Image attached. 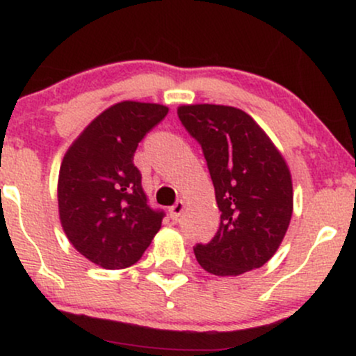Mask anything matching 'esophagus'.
<instances>
[{
  "mask_svg": "<svg viewBox=\"0 0 356 356\" xmlns=\"http://www.w3.org/2000/svg\"><path fill=\"white\" fill-rule=\"evenodd\" d=\"M184 209H186V202H184V201L175 202L174 206L170 207V216H172V219L177 220L179 218H181V214L184 212Z\"/></svg>",
  "mask_w": 356,
  "mask_h": 356,
  "instance_id": "obj_1",
  "label": "esophagus"
}]
</instances>
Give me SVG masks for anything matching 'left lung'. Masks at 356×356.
Instances as JSON below:
<instances>
[{"instance_id":"left-lung-1","label":"left lung","mask_w":356,"mask_h":356,"mask_svg":"<svg viewBox=\"0 0 356 356\" xmlns=\"http://www.w3.org/2000/svg\"><path fill=\"white\" fill-rule=\"evenodd\" d=\"M182 125L202 147L220 224L194 254L214 276H239L268 263L283 243L293 214L289 167L268 134L229 105H181Z\"/></svg>"}]
</instances>
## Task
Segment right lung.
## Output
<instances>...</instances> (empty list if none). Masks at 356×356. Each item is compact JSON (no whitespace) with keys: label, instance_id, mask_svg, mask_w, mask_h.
I'll return each instance as SVG.
<instances>
[{"label":"right lung","instance_id":"obj_1","mask_svg":"<svg viewBox=\"0 0 356 356\" xmlns=\"http://www.w3.org/2000/svg\"><path fill=\"white\" fill-rule=\"evenodd\" d=\"M167 112L161 104L118 102L85 127L61 161V227L72 246L97 266H132L161 229L164 212L147 204L134 154Z\"/></svg>","mask_w":356,"mask_h":356}]
</instances>
